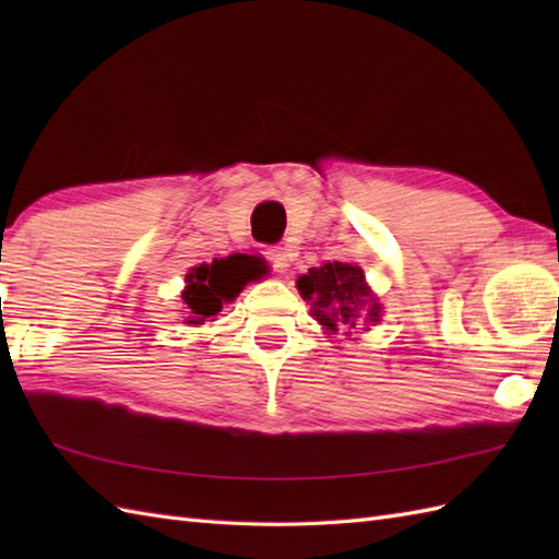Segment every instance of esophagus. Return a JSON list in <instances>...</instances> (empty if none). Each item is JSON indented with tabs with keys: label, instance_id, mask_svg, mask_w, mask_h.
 <instances>
[{
	"label": "esophagus",
	"instance_id": "1",
	"mask_svg": "<svg viewBox=\"0 0 559 559\" xmlns=\"http://www.w3.org/2000/svg\"><path fill=\"white\" fill-rule=\"evenodd\" d=\"M266 259H269V264L273 266V271L276 273H281V276H286L288 273V254H286V249L283 247H271L269 252H266Z\"/></svg>",
	"mask_w": 559,
	"mask_h": 559
}]
</instances>
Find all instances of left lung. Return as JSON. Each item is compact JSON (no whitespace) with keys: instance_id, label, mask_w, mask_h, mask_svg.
<instances>
[{"instance_id":"8db88e82","label":"left lung","mask_w":559,"mask_h":559,"mask_svg":"<svg viewBox=\"0 0 559 559\" xmlns=\"http://www.w3.org/2000/svg\"><path fill=\"white\" fill-rule=\"evenodd\" d=\"M298 290L307 302H312V317L326 329V334H338L341 326L355 329V324L372 326L382 322V302L367 286L360 266L326 261L324 266H314L298 278Z\"/></svg>"}]
</instances>
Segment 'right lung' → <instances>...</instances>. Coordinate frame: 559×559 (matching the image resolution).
Masks as SVG:
<instances>
[{
    "instance_id": "right-lung-1",
    "label": "right lung",
    "mask_w": 559,
    "mask_h": 559,
    "mask_svg": "<svg viewBox=\"0 0 559 559\" xmlns=\"http://www.w3.org/2000/svg\"><path fill=\"white\" fill-rule=\"evenodd\" d=\"M254 278H259V264L247 254L213 259L211 264L194 266L187 273V286L182 290L185 324L197 326L209 322Z\"/></svg>"
}]
</instances>
